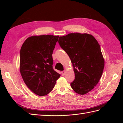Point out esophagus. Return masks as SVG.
Returning a JSON list of instances; mask_svg holds the SVG:
<instances>
[{"mask_svg": "<svg viewBox=\"0 0 123 123\" xmlns=\"http://www.w3.org/2000/svg\"><path fill=\"white\" fill-rule=\"evenodd\" d=\"M66 71H63L62 72V75H65V74H66Z\"/></svg>", "mask_w": 123, "mask_h": 123, "instance_id": "34e87169", "label": "esophagus"}]
</instances>
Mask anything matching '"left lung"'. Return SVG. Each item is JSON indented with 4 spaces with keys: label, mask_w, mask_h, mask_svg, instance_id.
Instances as JSON below:
<instances>
[{
    "label": "left lung",
    "mask_w": 123,
    "mask_h": 123,
    "mask_svg": "<svg viewBox=\"0 0 123 123\" xmlns=\"http://www.w3.org/2000/svg\"><path fill=\"white\" fill-rule=\"evenodd\" d=\"M58 43L73 67L75 80L71 86L78 94L87 93L98 83L105 66L98 41L91 34L74 33L60 36Z\"/></svg>",
    "instance_id": "left-lung-1"
}]
</instances>
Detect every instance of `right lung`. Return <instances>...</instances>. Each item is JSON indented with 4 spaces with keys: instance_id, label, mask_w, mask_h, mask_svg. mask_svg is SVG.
<instances>
[{
    "instance_id": "right-lung-1",
    "label": "right lung",
    "mask_w": 123,
    "mask_h": 123,
    "mask_svg": "<svg viewBox=\"0 0 123 123\" xmlns=\"http://www.w3.org/2000/svg\"><path fill=\"white\" fill-rule=\"evenodd\" d=\"M59 36L29 37L20 52V72L25 85L36 95L50 92L61 75L53 69L52 53Z\"/></svg>"
}]
</instances>
